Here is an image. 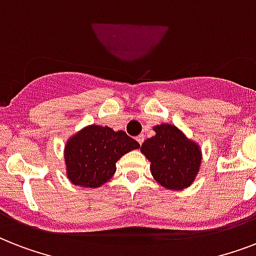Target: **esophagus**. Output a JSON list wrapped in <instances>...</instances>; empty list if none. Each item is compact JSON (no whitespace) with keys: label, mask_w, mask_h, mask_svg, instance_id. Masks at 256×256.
Listing matches in <instances>:
<instances>
[{"label":"esophagus","mask_w":256,"mask_h":256,"mask_svg":"<svg viewBox=\"0 0 256 256\" xmlns=\"http://www.w3.org/2000/svg\"><path fill=\"white\" fill-rule=\"evenodd\" d=\"M144 136H136V140H138V144H144Z\"/></svg>","instance_id":"obj_1"}]
</instances>
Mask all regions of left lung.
<instances>
[{
	"mask_svg": "<svg viewBox=\"0 0 256 256\" xmlns=\"http://www.w3.org/2000/svg\"><path fill=\"white\" fill-rule=\"evenodd\" d=\"M154 132L156 136L140 146L142 154L150 160L154 179L168 190L179 191L191 186L202 162L199 144L174 124H156Z\"/></svg>",
	"mask_w": 256,
	"mask_h": 256,
	"instance_id": "8db88e82",
	"label": "left lung"
}]
</instances>
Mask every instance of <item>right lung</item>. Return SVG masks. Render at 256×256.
I'll return each mask as SVG.
<instances>
[{
  "mask_svg": "<svg viewBox=\"0 0 256 256\" xmlns=\"http://www.w3.org/2000/svg\"><path fill=\"white\" fill-rule=\"evenodd\" d=\"M140 144L122 130L88 124L70 136L65 144L66 175L76 186H102L116 172V164Z\"/></svg>",
  "mask_w": 256,
  "mask_h": 256,
  "instance_id": "add662e5",
  "label": "right lung"
}]
</instances>
